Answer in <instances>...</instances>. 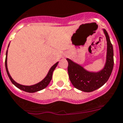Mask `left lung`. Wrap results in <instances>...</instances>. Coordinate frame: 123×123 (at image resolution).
Returning <instances> with one entry per match:
<instances>
[{
  "instance_id": "8db88e82",
  "label": "left lung",
  "mask_w": 123,
  "mask_h": 123,
  "mask_svg": "<svg viewBox=\"0 0 123 123\" xmlns=\"http://www.w3.org/2000/svg\"><path fill=\"white\" fill-rule=\"evenodd\" d=\"M107 42V53L104 68L98 71H90L82 66L67 58L68 62L69 77L73 85L78 90L85 92L96 90L107 81L114 66L113 47L107 31L103 29Z\"/></svg>"
}]
</instances>
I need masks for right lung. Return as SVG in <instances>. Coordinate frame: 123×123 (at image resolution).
I'll list each match as a JSON object with an SVG mask.
<instances>
[{"label": "right lung", "mask_w": 123, "mask_h": 123, "mask_svg": "<svg viewBox=\"0 0 123 123\" xmlns=\"http://www.w3.org/2000/svg\"><path fill=\"white\" fill-rule=\"evenodd\" d=\"M9 44L8 45V48H9ZM7 50L6 52V61H5V66H6V69L7 74L9 78L11 81L12 83L14 85L16 86L17 88H18L19 89L28 93L37 92H38V91H40L44 89L45 88H46L47 86L49 84V83L50 82V81H51L52 78L53 72H54V69L57 67V64H58L59 62H57L56 63L53 65L50 68V69L49 72H48L47 74L46 75L45 77L41 81H40V82H38V83H36V84L35 85H21L19 84V83H17L16 81H15L12 79V78L11 77V76L10 75L9 73V71H8L7 68Z\"/></svg>", "instance_id": "add662e5"}]
</instances>
